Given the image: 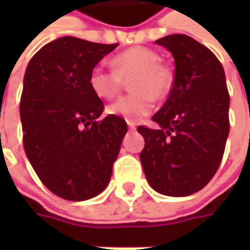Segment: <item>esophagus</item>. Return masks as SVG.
<instances>
[{
  "instance_id": "esophagus-1",
  "label": "esophagus",
  "mask_w": 250,
  "mask_h": 250,
  "mask_svg": "<svg viewBox=\"0 0 250 250\" xmlns=\"http://www.w3.org/2000/svg\"><path fill=\"white\" fill-rule=\"evenodd\" d=\"M128 128H129L130 130H135L136 129V124L132 122V121H128Z\"/></svg>"
}]
</instances>
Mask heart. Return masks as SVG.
Segmentation results:
<instances>
[{"instance_id":"b5f03b06","label":"heart","mask_w":250,"mask_h":250,"mask_svg":"<svg viewBox=\"0 0 250 250\" xmlns=\"http://www.w3.org/2000/svg\"><path fill=\"white\" fill-rule=\"evenodd\" d=\"M157 51L147 47H130L112 58V66L96 65L89 75V84L96 96L111 100L122 89L124 79H129V94L108 105V112L128 121L146 117L157 100L166 99L172 89V72L160 63Z\"/></svg>"}]
</instances>
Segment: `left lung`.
I'll use <instances>...</instances> for the list:
<instances>
[{"instance_id":"8db88e82","label":"left lung","mask_w":250,"mask_h":250,"mask_svg":"<svg viewBox=\"0 0 250 250\" xmlns=\"http://www.w3.org/2000/svg\"><path fill=\"white\" fill-rule=\"evenodd\" d=\"M171 51L175 62L172 89L145 125L140 163L150 187L167 196H188L203 189L223 160L229 132V94L221 62L206 45L187 34L156 42Z\"/></svg>"}]
</instances>
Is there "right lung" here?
I'll return each mask as SVG.
<instances>
[{
    "mask_svg": "<svg viewBox=\"0 0 250 250\" xmlns=\"http://www.w3.org/2000/svg\"><path fill=\"white\" fill-rule=\"evenodd\" d=\"M118 43L61 37L34 54L26 68L21 120L26 156L44 187L65 200L97 196L128 130L118 115L99 120L104 104L90 71Z\"/></svg>",
    "mask_w": 250,
    "mask_h": 250,
    "instance_id": "obj_1",
    "label": "right lung"
}]
</instances>
